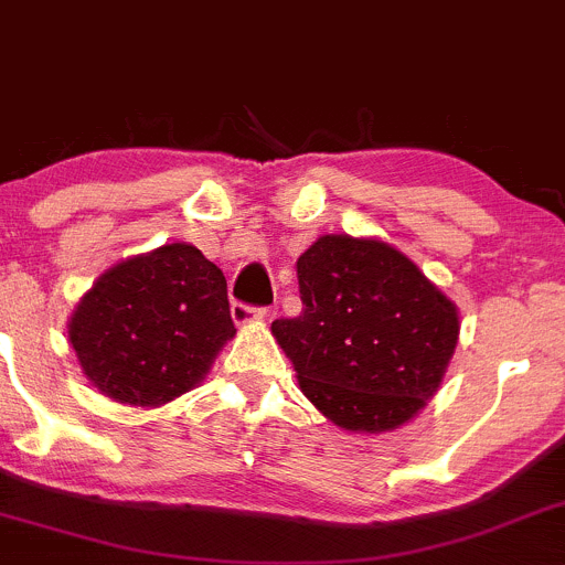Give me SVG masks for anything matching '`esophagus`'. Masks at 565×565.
<instances>
[{
    "mask_svg": "<svg viewBox=\"0 0 565 565\" xmlns=\"http://www.w3.org/2000/svg\"><path fill=\"white\" fill-rule=\"evenodd\" d=\"M231 316H234V321L236 323H247V321H255V318H266L269 316V310H266V307H249V305H244V301H234V305H231Z\"/></svg>",
    "mask_w": 565,
    "mask_h": 565,
    "instance_id": "obj_1",
    "label": "esophagus"
}]
</instances>
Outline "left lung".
I'll use <instances>...</instances> for the list:
<instances>
[{
  "instance_id": "left-lung-1",
  "label": "left lung",
  "mask_w": 565,
  "mask_h": 565,
  "mask_svg": "<svg viewBox=\"0 0 565 565\" xmlns=\"http://www.w3.org/2000/svg\"><path fill=\"white\" fill-rule=\"evenodd\" d=\"M301 312L271 334L301 392L351 433H386L438 392L457 348V307L388 244L321 236L296 260Z\"/></svg>"
}]
</instances>
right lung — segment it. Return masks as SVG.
I'll use <instances>...</instances> for the list:
<instances>
[{"mask_svg":"<svg viewBox=\"0 0 565 565\" xmlns=\"http://www.w3.org/2000/svg\"><path fill=\"white\" fill-rule=\"evenodd\" d=\"M234 334L228 282L193 244L121 260L70 318L86 377L106 397L141 408L190 392Z\"/></svg>","mask_w":565,"mask_h":565,"instance_id":"1","label":"right lung"}]
</instances>
